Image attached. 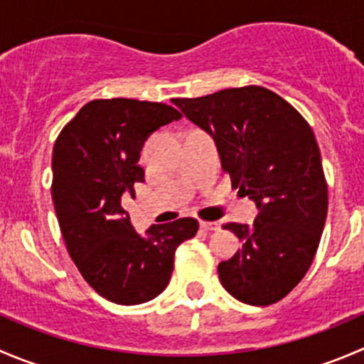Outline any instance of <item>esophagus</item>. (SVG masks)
<instances>
[{"label":"esophagus","mask_w":364,"mask_h":364,"mask_svg":"<svg viewBox=\"0 0 364 364\" xmlns=\"http://www.w3.org/2000/svg\"><path fill=\"white\" fill-rule=\"evenodd\" d=\"M200 229L211 232V230H218L220 229V223L218 222H200Z\"/></svg>","instance_id":"34e87169"}]
</instances>
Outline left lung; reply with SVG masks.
<instances>
[{"mask_svg": "<svg viewBox=\"0 0 364 364\" xmlns=\"http://www.w3.org/2000/svg\"><path fill=\"white\" fill-rule=\"evenodd\" d=\"M172 104L211 135L232 186L259 209L252 225H223L241 241L240 250L218 264L223 289L253 306L277 303L311 266L328 215V185L310 124L260 86Z\"/></svg>", "mask_w": 364, "mask_h": 364, "instance_id": "obj_1", "label": "left lung"}]
</instances>
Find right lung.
Masks as SVG:
<instances>
[{
  "label": "right lung",
  "mask_w": 364,
  "mask_h": 364,
  "mask_svg": "<svg viewBox=\"0 0 364 364\" xmlns=\"http://www.w3.org/2000/svg\"><path fill=\"white\" fill-rule=\"evenodd\" d=\"M181 112L159 102L93 100L63 128L53 149V200L67 250L84 280L116 304L165 291L176 248L199 230L196 218L139 234L123 204L144 181V142Z\"/></svg>",
  "instance_id": "1"
}]
</instances>
